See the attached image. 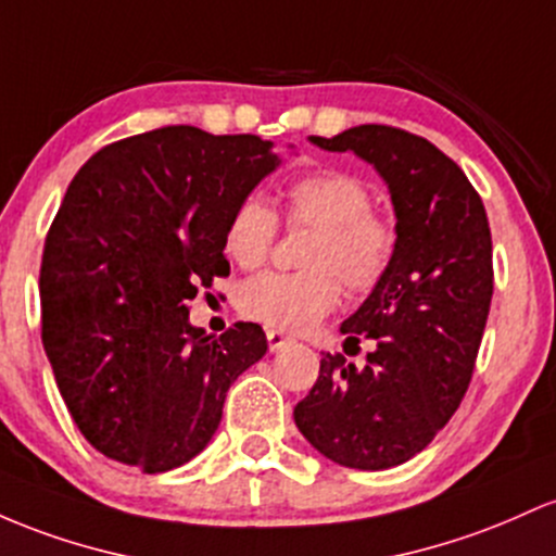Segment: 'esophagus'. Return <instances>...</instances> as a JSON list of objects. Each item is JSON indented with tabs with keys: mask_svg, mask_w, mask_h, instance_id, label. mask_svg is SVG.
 Listing matches in <instances>:
<instances>
[{
	"mask_svg": "<svg viewBox=\"0 0 556 556\" xmlns=\"http://www.w3.org/2000/svg\"><path fill=\"white\" fill-rule=\"evenodd\" d=\"M286 344H291V339L283 333V330L267 328V346H270V352H280Z\"/></svg>",
	"mask_w": 556,
	"mask_h": 556,
	"instance_id": "1",
	"label": "esophagus"
}]
</instances>
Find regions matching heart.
Listing matches in <instances>:
<instances>
[{"mask_svg": "<svg viewBox=\"0 0 556 556\" xmlns=\"http://www.w3.org/2000/svg\"><path fill=\"white\" fill-rule=\"evenodd\" d=\"M286 223L312 228L299 262L304 270L265 273L247 280L236 304L249 320L283 330H307L339 304L341 283L367 294L389 273L396 252V226L372 207L365 178L344 170H320L286 186ZM278 215L260 194H249L230 212L228 257L254 270L270 257Z\"/></svg>", "mask_w": 556, "mask_h": 556, "instance_id": "obj_1", "label": "heart"}]
</instances>
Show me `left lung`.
<instances>
[{"label":"left lung","mask_w":556,"mask_h":556,"mask_svg":"<svg viewBox=\"0 0 556 556\" xmlns=\"http://www.w3.org/2000/svg\"><path fill=\"white\" fill-rule=\"evenodd\" d=\"M309 141L354 152L389 184L396 252L341 323L344 352H359V339L376 344L365 367L326 354L294 420L333 463L386 470L420 454L470 386L494 294L489 217L457 162L422 136L370 123Z\"/></svg>","instance_id":"8db88e82"}]
</instances>
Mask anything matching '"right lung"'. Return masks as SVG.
Here are the masks:
<instances>
[{
	"label": "right lung",
	"mask_w": 556,
	"mask_h": 556,
	"mask_svg": "<svg viewBox=\"0 0 556 556\" xmlns=\"http://www.w3.org/2000/svg\"><path fill=\"white\" fill-rule=\"evenodd\" d=\"M273 141L167 126L108 143L67 186L41 257V341L86 441L143 472L186 465L236 378L267 352L257 323H189L228 276L230 212L278 167Z\"/></svg>",
	"instance_id": "add662e5"
}]
</instances>
